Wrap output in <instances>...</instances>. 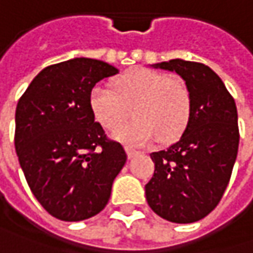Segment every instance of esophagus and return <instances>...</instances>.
<instances>
[{
  "label": "esophagus",
  "instance_id": "1",
  "mask_svg": "<svg viewBox=\"0 0 253 253\" xmlns=\"http://www.w3.org/2000/svg\"><path fill=\"white\" fill-rule=\"evenodd\" d=\"M125 151H126V155H128V158H132V157H135L136 154H139V151H136V150L131 148V147H125Z\"/></svg>",
  "mask_w": 253,
  "mask_h": 253
}]
</instances>
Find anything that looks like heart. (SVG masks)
Listing matches in <instances>:
<instances>
[{"mask_svg": "<svg viewBox=\"0 0 253 253\" xmlns=\"http://www.w3.org/2000/svg\"><path fill=\"white\" fill-rule=\"evenodd\" d=\"M114 87L95 84L89 93V108L100 125L111 131L134 106L132 123L120 127L112 136L122 142L141 145L158 136L171 142L184 134L193 114V99L187 83L178 76H167L138 67L114 81Z\"/></svg>", "mask_w": 253, "mask_h": 253, "instance_id": "b5f03b06", "label": "heart"}]
</instances>
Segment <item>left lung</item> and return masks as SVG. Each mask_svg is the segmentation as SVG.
<instances>
[{
  "label": "left lung",
  "instance_id": "8db88e82",
  "mask_svg": "<svg viewBox=\"0 0 253 253\" xmlns=\"http://www.w3.org/2000/svg\"><path fill=\"white\" fill-rule=\"evenodd\" d=\"M187 83L193 114L181 138L151 154L153 178L145 184L150 208L172 223H193L216 208L229 184L239 147L236 103L206 64L174 59L154 64Z\"/></svg>",
  "mask_w": 253,
  "mask_h": 253
}]
</instances>
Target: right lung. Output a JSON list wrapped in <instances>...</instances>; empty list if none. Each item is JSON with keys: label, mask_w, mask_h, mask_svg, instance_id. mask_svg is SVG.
Wrapping results in <instances>:
<instances>
[{"label": "right lung", "mask_w": 253, "mask_h": 253, "mask_svg": "<svg viewBox=\"0 0 253 253\" xmlns=\"http://www.w3.org/2000/svg\"><path fill=\"white\" fill-rule=\"evenodd\" d=\"M111 64L78 57L43 69L15 109L14 144L28 187L56 219L79 222L108 205L126 154L95 122L89 93L117 75Z\"/></svg>", "instance_id": "1"}]
</instances>
